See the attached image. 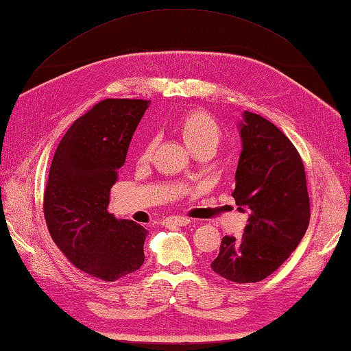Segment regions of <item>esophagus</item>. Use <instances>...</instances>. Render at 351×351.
<instances>
[{
    "mask_svg": "<svg viewBox=\"0 0 351 351\" xmlns=\"http://www.w3.org/2000/svg\"><path fill=\"white\" fill-rule=\"evenodd\" d=\"M162 223L166 226H187L191 220L187 217H180V215H173V217H167Z\"/></svg>",
    "mask_w": 351,
    "mask_h": 351,
    "instance_id": "esophagus-1",
    "label": "esophagus"
}]
</instances>
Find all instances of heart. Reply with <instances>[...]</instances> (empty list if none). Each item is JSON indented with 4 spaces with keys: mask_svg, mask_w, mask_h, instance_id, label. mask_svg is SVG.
Masks as SVG:
<instances>
[{
    "mask_svg": "<svg viewBox=\"0 0 351 351\" xmlns=\"http://www.w3.org/2000/svg\"><path fill=\"white\" fill-rule=\"evenodd\" d=\"M175 126L182 141L193 154L202 151L214 152L221 141L220 125L205 111H189L178 119ZM154 149L155 141H146L138 154V161L146 162L151 160Z\"/></svg>",
    "mask_w": 351,
    "mask_h": 351,
    "instance_id": "1",
    "label": "heart"
}]
</instances>
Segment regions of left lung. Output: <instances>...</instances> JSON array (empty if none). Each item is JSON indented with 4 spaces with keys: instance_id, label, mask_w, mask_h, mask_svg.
<instances>
[{
    "instance_id": "8db88e82",
    "label": "left lung",
    "mask_w": 351,
    "mask_h": 351,
    "mask_svg": "<svg viewBox=\"0 0 351 351\" xmlns=\"http://www.w3.org/2000/svg\"><path fill=\"white\" fill-rule=\"evenodd\" d=\"M240 136L232 197L249 219L240 240L223 237L211 268L230 282L252 283L274 273L295 250L309 226L311 206L303 161L285 134L244 111Z\"/></svg>"
}]
</instances>
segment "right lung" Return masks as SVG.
I'll use <instances>...</instances> for the list:
<instances>
[{
    "label": "right lung",
    "instance_id": "obj_1",
    "mask_svg": "<svg viewBox=\"0 0 351 351\" xmlns=\"http://www.w3.org/2000/svg\"><path fill=\"white\" fill-rule=\"evenodd\" d=\"M143 99H104L72 123L52 158L43 213L51 238L84 273L114 282L145 263L147 230L108 213Z\"/></svg>",
    "mask_w": 351,
    "mask_h": 351
}]
</instances>
